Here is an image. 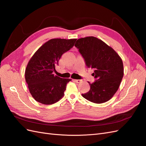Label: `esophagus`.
I'll return each instance as SVG.
<instances>
[{
  "label": "esophagus",
  "instance_id": "esophagus-1",
  "mask_svg": "<svg viewBox=\"0 0 146 146\" xmlns=\"http://www.w3.org/2000/svg\"><path fill=\"white\" fill-rule=\"evenodd\" d=\"M74 81L75 82H76V83H80V82H81L82 80H77V79H74Z\"/></svg>",
  "mask_w": 146,
  "mask_h": 146
}]
</instances>
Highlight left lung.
I'll list each match as a JSON object with an SVG mask.
<instances>
[{"label":"left lung","mask_w":146,"mask_h":146,"mask_svg":"<svg viewBox=\"0 0 146 146\" xmlns=\"http://www.w3.org/2000/svg\"><path fill=\"white\" fill-rule=\"evenodd\" d=\"M88 68L94 69L96 80L88 82L90 90L82 96L96 104L111 99L120 86L123 76L121 58L111 47L94 36L78 39L75 44Z\"/></svg>","instance_id":"left-lung-1"}]
</instances>
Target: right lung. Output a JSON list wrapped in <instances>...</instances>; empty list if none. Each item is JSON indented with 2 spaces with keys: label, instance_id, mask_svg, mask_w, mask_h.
<instances>
[{
  "label": "right lung",
  "instance_id": "obj_1",
  "mask_svg": "<svg viewBox=\"0 0 146 146\" xmlns=\"http://www.w3.org/2000/svg\"><path fill=\"white\" fill-rule=\"evenodd\" d=\"M77 39H52L39 47L29 60L25 78L31 95L44 105L56 103L63 98L70 78L53 74L62 55L74 46Z\"/></svg>",
  "mask_w": 146,
  "mask_h": 146
}]
</instances>
